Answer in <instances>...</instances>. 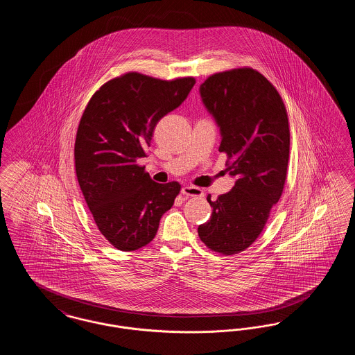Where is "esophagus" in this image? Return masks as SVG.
<instances>
[{
    "label": "esophagus",
    "mask_w": 355,
    "mask_h": 355,
    "mask_svg": "<svg viewBox=\"0 0 355 355\" xmlns=\"http://www.w3.org/2000/svg\"><path fill=\"white\" fill-rule=\"evenodd\" d=\"M181 193L186 197H201L203 196V191L200 187L196 186H184L181 189Z\"/></svg>",
    "instance_id": "1"
}]
</instances>
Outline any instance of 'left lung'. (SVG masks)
<instances>
[{
  "label": "left lung",
  "instance_id": "obj_1",
  "mask_svg": "<svg viewBox=\"0 0 355 355\" xmlns=\"http://www.w3.org/2000/svg\"><path fill=\"white\" fill-rule=\"evenodd\" d=\"M206 110L220 128L233 189L211 201L210 220L198 226L203 243L223 255L243 252L261 234L286 180L290 130L277 89L250 68L210 76L200 86Z\"/></svg>",
  "mask_w": 355,
  "mask_h": 355
}]
</instances>
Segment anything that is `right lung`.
<instances>
[{
	"label": "right lung",
	"mask_w": 355,
	"mask_h": 355,
	"mask_svg": "<svg viewBox=\"0 0 355 355\" xmlns=\"http://www.w3.org/2000/svg\"><path fill=\"white\" fill-rule=\"evenodd\" d=\"M194 84L193 77L162 81L132 71L102 85L85 107L74 145L77 180L102 236L119 250L153 241L180 193L178 182L157 184L137 162L157 122Z\"/></svg>",
	"instance_id": "1"
}]
</instances>
